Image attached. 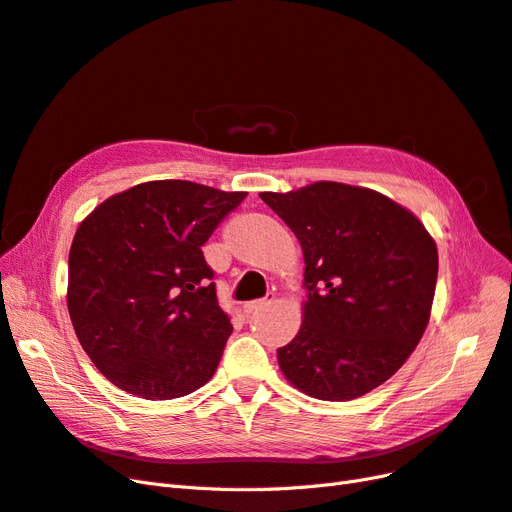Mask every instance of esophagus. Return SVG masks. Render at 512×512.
<instances>
[{
  "label": "esophagus",
  "mask_w": 512,
  "mask_h": 512,
  "mask_svg": "<svg viewBox=\"0 0 512 512\" xmlns=\"http://www.w3.org/2000/svg\"><path fill=\"white\" fill-rule=\"evenodd\" d=\"M273 294H267L264 298H258V301H252V303H245L243 305V313L245 315H250V313H256V311H260V309H264V307H269L271 303H273Z\"/></svg>",
  "instance_id": "obj_1"
}]
</instances>
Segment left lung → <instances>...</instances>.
Segmentation results:
<instances>
[{
	"mask_svg": "<svg viewBox=\"0 0 512 512\" xmlns=\"http://www.w3.org/2000/svg\"><path fill=\"white\" fill-rule=\"evenodd\" d=\"M305 256L303 326L277 349L298 390L354 400L413 354L430 320L438 252L409 209L375 190L315 182L262 192Z\"/></svg>",
	"mask_w": 512,
	"mask_h": 512,
	"instance_id": "left-lung-1",
	"label": "left lung"
}]
</instances>
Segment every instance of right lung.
I'll list each match as a JSON object with an SVG mask.
<instances>
[{
  "label": "right lung",
  "instance_id": "1",
  "mask_svg": "<svg viewBox=\"0 0 512 512\" xmlns=\"http://www.w3.org/2000/svg\"><path fill=\"white\" fill-rule=\"evenodd\" d=\"M245 195L146 182L105 199L78 226L69 317L86 356L120 390L171 400L214 377L233 326L201 248Z\"/></svg>",
  "mask_w": 512,
  "mask_h": 512
}]
</instances>
